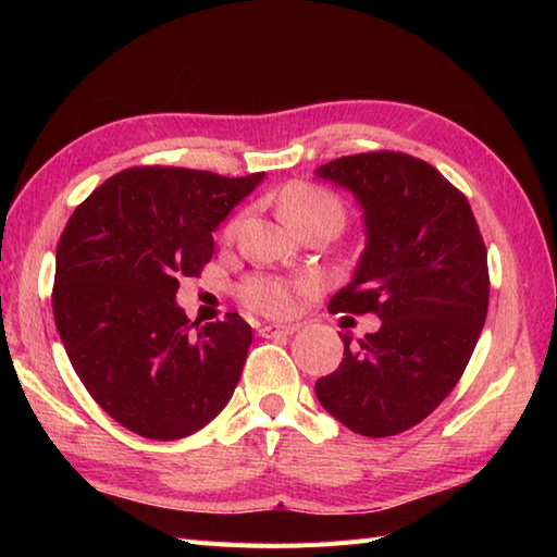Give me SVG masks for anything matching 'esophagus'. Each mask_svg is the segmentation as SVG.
<instances>
[{
  "label": "esophagus",
  "instance_id": "esophagus-1",
  "mask_svg": "<svg viewBox=\"0 0 557 557\" xmlns=\"http://www.w3.org/2000/svg\"><path fill=\"white\" fill-rule=\"evenodd\" d=\"M263 337H280V335H292L297 333V325H277V323H268V325H260L258 330Z\"/></svg>",
  "mask_w": 557,
  "mask_h": 557
}]
</instances>
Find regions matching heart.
<instances>
[{
  "label": "heart",
  "mask_w": 557,
  "mask_h": 557,
  "mask_svg": "<svg viewBox=\"0 0 557 557\" xmlns=\"http://www.w3.org/2000/svg\"><path fill=\"white\" fill-rule=\"evenodd\" d=\"M282 210L299 230L311 227V224H333V227L339 230L342 222H345V203H342V198L335 191H330V188L311 182L292 184L282 194ZM236 230H239V220H232L227 230H224V236L232 239ZM309 289L311 280L289 282L270 275H251L239 287V297L253 311L265 315H289L294 311V304H297V294Z\"/></svg>",
  "instance_id": "heart-1"
}]
</instances>
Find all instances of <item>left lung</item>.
Returning <instances> with one entry per match:
<instances>
[{
  "mask_svg": "<svg viewBox=\"0 0 557 557\" xmlns=\"http://www.w3.org/2000/svg\"><path fill=\"white\" fill-rule=\"evenodd\" d=\"M315 174L354 191L369 234L357 275L327 309L383 321L359 345L345 335L318 401L359 435L405 433L453 393L474 354L491 294L486 244L467 196L407 152H357Z\"/></svg>",
  "mask_w": 557,
  "mask_h": 557,
  "instance_id": "1",
  "label": "left lung"
}]
</instances>
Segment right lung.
I'll list each match as a JSON object with an SVG mask.
<instances>
[{"mask_svg": "<svg viewBox=\"0 0 557 557\" xmlns=\"http://www.w3.org/2000/svg\"><path fill=\"white\" fill-rule=\"evenodd\" d=\"M263 176L132 168L69 218L57 244L54 323L81 383L124 429L180 441L230 401L251 325L230 311L194 330L174 294L182 277L203 272L212 232Z\"/></svg>", "mask_w": 557, "mask_h": 557, "instance_id": "right-lung-1", "label": "right lung"}]
</instances>
